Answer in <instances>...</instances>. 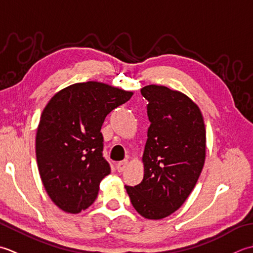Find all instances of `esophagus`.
<instances>
[{"label":"esophagus","mask_w":253,"mask_h":253,"mask_svg":"<svg viewBox=\"0 0 253 253\" xmlns=\"http://www.w3.org/2000/svg\"><path fill=\"white\" fill-rule=\"evenodd\" d=\"M127 165H128V162L126 161V159H125V161H122V162H119L117 164V170L119 172L125 171L126 168L127 167Z\"/></svg>","instance_id":"esophagus-1"}]
</instances>
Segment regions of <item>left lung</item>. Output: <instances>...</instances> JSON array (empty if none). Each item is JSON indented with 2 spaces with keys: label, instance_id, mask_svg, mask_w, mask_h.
Masks as SVG:
<instances>
[{
  "label": "left lung",
  "instance_id": "left-lung-1",
  "mask_svg": "<svg viewBox=\"0 0 253 253\" xmlns=\"http://www.w3.org/2000/svg\"><path fill=\"white\" fill-rule=\"evenodd\" d=\"M141 94L148 101L151 122L144 177L126 189L138 214L162 219L176 212L197 184L205 161L206 131L199 107L182 92L148 85Z\"/></svg>",
  "mask_w": 253,
  "mask_h": 253
}]
</instances>
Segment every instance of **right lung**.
<instances>
[{
	"instance_id": "add662e5",
	"label": "right lung",
	"mask_w": 253,
	"mask_h": 253,
	"mask_svg": "<svg viewBox=\"0 0 253 253\" xmlns=\"http://www.w3.org/2000/svg\"><path fill=\"white\" fill-rule=\"evenodd\" d=\"M132 95L86 82L56 92L45 106L36 135V156L45 191L64 212L77 214L95 202L100 181L111 171L102 155V123Z\"/></svg>"
}]
</instances>
